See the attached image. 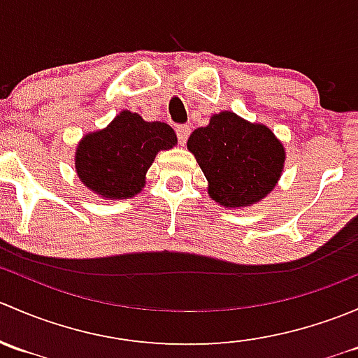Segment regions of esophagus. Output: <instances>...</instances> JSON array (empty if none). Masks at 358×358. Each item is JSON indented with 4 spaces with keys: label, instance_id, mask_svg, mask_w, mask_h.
<instances>
[{
    "label": "esophagus",
    "instance_id": "34e87169",
    "mask_svg": "<svg viewBox=\"0 0 358 358\" xmlns=\"http://www.w3.org/2000/svg\"><path fill=\"white\" fill-rule=\"evenodd\" d=\"M190 135V128L189 126L182 124V126H176V136H178V142L182 143H187V138H189Z\"/></svg>",
    "mask_w": 358,
    "mask_h": 358
}]
</instances>
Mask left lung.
Returning a JSON list of instances; mask_svg holds the SVG:
<instances>
[{"label":"left lung","mask_w":358,"mask_h":358,"mask_svg":"<svg viewBox=\"0 0 358 358\" xmlns=\"http://www.w3.org/2000/svg\"><path fill=\"white\" fill-rule=\"evenodd\" d=\"M187 149L208 180L209 197L229 209L265 199L286 162V149L268 126L230 110L213 114L208 126L194 129Z\"/></svg>","instance_id":"obj_1"}]
</instances>
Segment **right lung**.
Here are the masks:
<instances>
[{
  "label": "right lung",
  "instance_id": "add662e5",
  "mask_svg": "<svg viewBox=\"0 0 358 358\" xmlns=\"http://www.w3.org/2000/svg\"><path fill=\"white\" fill-rule=\"evenodd\" d=\"M176 142L166 122L143 121L136 112L121 110L106 128L79 140L76 173L83 185L102 199H129L145 187V175L157 152L173 149Z\"/></svg>",
  "mask_w": 358,
  "mask_h": 358
}]
</instances>
